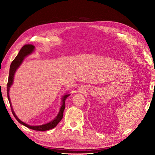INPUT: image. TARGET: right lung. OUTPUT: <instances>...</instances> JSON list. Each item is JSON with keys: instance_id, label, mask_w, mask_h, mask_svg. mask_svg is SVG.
I'll return each mask as SVG.
<instances>
[{"instance_id": "right-lung-1", "label": "right lung", "mask_w": 155, "mask_h": 155, "mask_svg": "<svg viewBox=\"0 0 155 155\" xmlns=\"http://www.w3.org/2000/svg\"><path fill=\"white\" fill-rule=\"evenodd\" d=\"M34 45H25L24 47H23L21 50H20L18 54L17 55V56L15 57V59L13 61V62H11V66H10V68H9V78H8V100L9 101V104L11 106V111H12V113L13 114L14 117L16 118V119L18 121L20 124L24 125L25 127L34 130H36V131H47L50 129H52L54 127H55L57 124H58L61 120L62 119L63 117V112H64V108H65V101L66 99L68 98V97L70 95V94H65L64 96L62 97V105L61 107L60 111L59 112V114H57V117L51 121V122L45 124L43 125H39V126H31L28 125L24 122H22L17 117V116H16V114H15L12 106H11V103L10 101V98L9 96V88L12 85L13 83V79H14V75L17 69L18 68V67L20 66V65L21 64V62L24 61L25 57L28 55V54H31L32 51L34 50Z\"/></svg>"}]
</instances>
